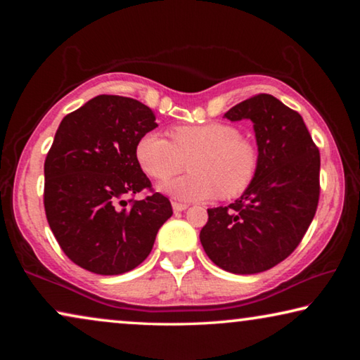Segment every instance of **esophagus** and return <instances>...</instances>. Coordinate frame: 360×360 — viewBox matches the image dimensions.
<instances>
[{
  "label": "esophagus",
  "instance_id": "obj_1",
  "mask_svg": "<svg viewBox=\"0 0 360 360\" xmlns=\"http://www.w3.org/2000/svg\"><path fill=\"white\" fill-rule=\"evenodd\" d=\"M188 208V205H186V203H179V202H173V210L176 211V212H179V211H186Z\"/></svg>",
  "mask_w": 360,
  "mask_h": 360
}]
</instances>
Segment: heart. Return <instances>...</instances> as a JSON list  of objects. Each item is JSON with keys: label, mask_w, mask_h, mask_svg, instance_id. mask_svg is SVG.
I'll list each match as a JSON object with an SVG mask.
<instances>
[{"label": "heart", "mask_w": 360, "mask_h": 360, "mask_svg": "<svg viewBox=\"0 0 360 360\" xmlns=\"http://www.w3.org/2000/svg\"><path fill=\"white\" fill-rule=\"evenodd\" d=\"M172 141L157 131L138 139V165L152 179L167 181L188 163L191 174L160 186L163 193L181 202H202L222 195L235 198L246 192L259 172L260 154L252 139L241 136L238 127L211 122L181 125L169 131Z\"/></svg>", "instance_id": "heart-1"}]
</instances>
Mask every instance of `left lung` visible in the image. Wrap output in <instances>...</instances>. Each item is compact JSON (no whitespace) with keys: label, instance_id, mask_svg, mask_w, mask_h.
I'll list each match as a JSON object with an SVG mask.
<instances>
[{"label":"left lung","instance_id":"1","mask_svg":"<svg viewBox=\"0 0 360 360\" xmlns=\"http://www.w3.org/2000/svg\"><path fill=\"white\" fill-rule=\"evenodd\" d=\"M224 117L252 120L259 172L235 203L208 210L200 241L222 270L254 275L289 257L307 233L319 202L321 155L302 115L273 95L251 96Z\"/></svg>","mask_w":360,"mask_h":360}]
</instances>
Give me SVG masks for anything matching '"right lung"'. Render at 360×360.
Returning a JSON list of instances; mask_svg holds the SVG:
<instances>
[{"label": "right lung", "instance_id": "add662e5", "mask_svg": "<svg viewBox=\"0 0 360 360\" xmlns=\"http://www.w3.org/2000/svg\"><path fill=\"white\" fill-rule=\"evenodd\" d=\"M157 127L138 100L98 95L65 115L44 162V210L70 260L96 275L136 268L173 214L152 191L135 157L138 139ZM148 188L144 200L123 198Z\"/></svg>", "mask_w": 360, "mask_h": 360}]
</instances>
